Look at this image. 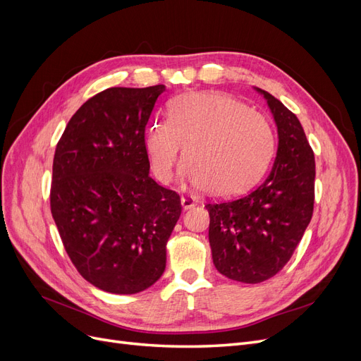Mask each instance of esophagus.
Instances as JSON below:
<instances>
[{
    "instance_id": "1",
    "label": "esophagus",
    "mask_w": 361,
    "mask_h": 361,
    "mask_svg": "<svg viewBox=\"0 0 361 361\" xmlns=\"http://www.w3.org/2000/svg\"><path fill=\"white\" fill-rule=\"evenodd\" d=\"M195 199L194 197H190V195H183V197L180 199V204H182V207L183 209H190V207H192V206H195Z\"/></svg>"
}]
</instances>
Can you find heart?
Here are the masks:
<instances>
[{"label": "heart", "mask_w": 361, "mask_h": 361, "mask_svg": "<svg viewBox=\"0 0 361 361\" xmlns=\"http://www.w3.org/2000/svg\"><path fill=\"white\" fill-rule=\"evenodd\" d=\"M145 146L155 176L167 183L182 154V179L215 197L241 194L264 176L274 157L268 118L221 93H185L169 104L167 120H154Z\"/></svg>", "instance_id": "heart-1"}]
</instances>
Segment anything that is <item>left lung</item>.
<instances>
[{
	"instance_id": "8db88e82",
	"label": "left lung",
	"mask_w": 361,
	"mask_h": 361,
	"mask_svg": "<svg viewBox=\"0 0 361 361\" xmlns=\"http://www.w3.org/2000/svg\"><path fill=\"white\" fill-rule=\"evenodd\" d=\"M264 94L279 134L268 178L243 197L207 203L215 268L227 279L260 283L285 267L307 228L314 203V155L292 111Z\"/></svg>"
}]
</instances>
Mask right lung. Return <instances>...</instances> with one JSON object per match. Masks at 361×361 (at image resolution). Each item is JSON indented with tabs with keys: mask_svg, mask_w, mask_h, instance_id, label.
<instances>
[{
	"mask_svg": "<svg viewBox=\"0 0 361 361\" xmlns=\"http://www.w3.org/2000/svg\"><path fill=\"white\" fill-rule=\"evenodd\" d=\"M166 85L111 87L81 105L59 141L51 212L80 274L97 289L130 295L166 269L180 197L149 176L145 133Z\"/></svg>",
	"mask_w": 361,
	"mask_h": 361,
	"instance_id": "right-lung-1",
	"label": "right lung"
}]
</instances>
